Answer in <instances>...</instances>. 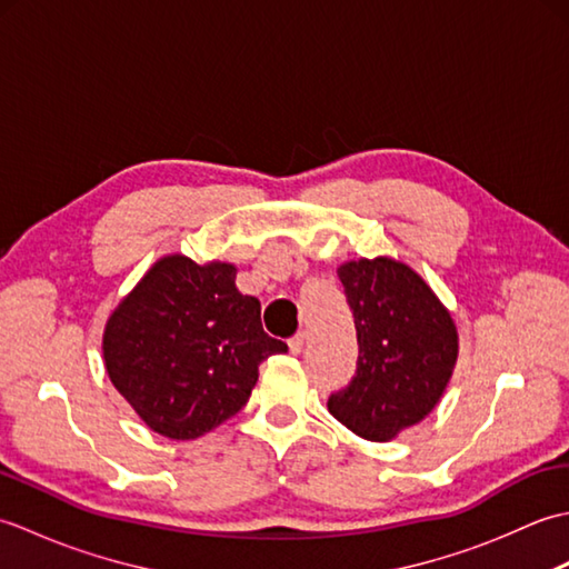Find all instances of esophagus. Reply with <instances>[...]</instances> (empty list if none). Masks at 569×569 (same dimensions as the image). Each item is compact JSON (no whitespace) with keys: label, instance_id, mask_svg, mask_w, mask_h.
<instances>
[{"label":"esophagus","instance_id":"esophagus-1","mask_svg":"<svg viewBox=\"0 0 569 569\" xmlns=\"http://www.w3.org/2000/svg\"><path fill=\"white\" fill-rule=\"evenodd\" d=\"M303 345H306V335L303 332H298L296 337H291V340H288V349H291V355L303 352Z\"/></svg>","mask_w":569,"mask_h":569}]
</instances>
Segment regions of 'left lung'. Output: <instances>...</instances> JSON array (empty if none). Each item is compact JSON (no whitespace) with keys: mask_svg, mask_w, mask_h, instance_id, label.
<instances>
[{"mask_svg":"<svg viewBox=\"0 0 569 569\" xmlns=\"http://www.w3.org/2000/svg\"><path fill=\"white\" fill-rule=\"evenodd\" d=\"M357 328V373L328 398L330 413L359 438L386 442L438 406L457 361V328L430 286L389 259L337 269Z\"/></svg>","mask_w":569,"mask_h":569,"instance_id":"left-lung-1","label":"left lung"}]
</instances>
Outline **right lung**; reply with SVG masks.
Masks as SVG:
<instances>
[{
    "label": "right lung",
    "instance_id": "add662e5",
    "mask_svg": "<svg viewBox=\"0 0 569 569\" xmlns=\"http://www.w3.org/2000/svg\"><path fill=\"white\" fill-rule=\"evenodd\" d=\"M232 263L183 253L156 261L107 320L104 367L147 426L192 440L239 413L259 365L288 352L261 328V303L241 296Z\"/></svg>",
    "mask_w": 569,
    "mask_h": 569
}]
</instances>
